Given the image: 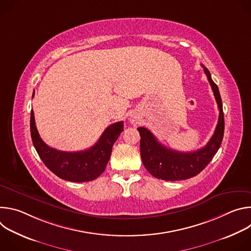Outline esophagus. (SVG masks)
<instances>
[{
    "label": "esophagus",
    "mask_w": 251,
    "mask_h": 251,
    "mask_svg": "<svg viewBox=\"0 0 251 251\" xmlns=\"http://www.w3.org/2000/svg\"><path fill=\"white\" fill-rule=\"evenodd\" d=\"M131 123H133V124H137V121H136L135 119H131Z\"/></svg>",
    "instance_id": "34e87169"
}]
</instances>
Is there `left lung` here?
<instances>
[{
    "mask_svg": "<svg viewBox=\"0 0 251 251\" xmlns=\"http://www.w3.org/2000/svg\"><path fill=\"white\" fill-rule=\"evenodd\" d=\"M202 67L220 109L216 130L204 147L188 153L175 151L162 145L148 129L144 127L138 128L141 136L140 151L142 162L147 171L157 178L175 182L193 177L208 165L221 147L225 132L223 102L218 85L211 79L207 68L203 65Z\"/></svg>",
    "mask_w": 251,
    "mask_h": 251,
    "instance_id": "8db88e82",
    "label": "left lung"
}]
</instances>
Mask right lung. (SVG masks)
<instances>
[{
  "label": "right lung",
  "mask_w": 251,
  "mask_h": 251,
  "mask_svg": "<svg viewBox=\"0 0 251 251\" xmlns=\"http://www.w3.org/2000/svg\"><path fill=\"white\" fill-rule=\"evenodd\" d=\"M123 130V122H116L105 129L91 148L78 152H63L50 148L42 140L35 127L32 109L30 112V135L35 150L54 175L69 182H89L98 177L105 171L114 143Z\"/></svg>",
  "instance_id": "add662e5"
}]
</instances>
